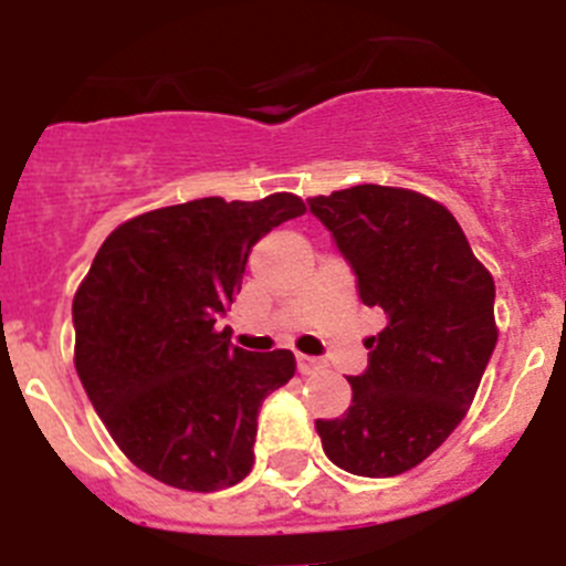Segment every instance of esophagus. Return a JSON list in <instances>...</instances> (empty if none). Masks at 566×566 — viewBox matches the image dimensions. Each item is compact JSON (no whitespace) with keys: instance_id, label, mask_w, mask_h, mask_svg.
<instances>
[{"instance_id":"esophagus-1","label":"esophagus","mask_w":566,"mask_h":566,"mask_svg":"<svg viewBox=\"0 0 566 566\" xmlns=\"http://www.w3.org/2000/svg\"><path fill=\"white\" fill-rule=\"evenodd\" d=\"M317 368H319V359L300 354V357H297V371L300 374H312V371H317Z\"/></svg>"}]
</instances>
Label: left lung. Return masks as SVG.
Wrapping results in <instances>:
<instances>
[{"instance_id": "obj_1", "label": "left lung", "mask_w": 566, "mask_h": 566, "mask_svg": "<svg viewBox=\"0 0 566 566\" xmlns=\"http://www.w3.org/2000/svg\"><path fill=\"white\" fill-rule=\"evenodd\" d=\"M308 209L357 274L385 328L365 339L368 368L352 405L317 419L323 451L354 476H399L431 457L464 419L496 348V286L442 203L411 189L359 184Z\"/></svg>"}]
</instances>
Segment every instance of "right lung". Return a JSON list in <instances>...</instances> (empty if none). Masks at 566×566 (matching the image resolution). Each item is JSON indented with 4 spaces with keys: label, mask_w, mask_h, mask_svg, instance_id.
Here are the masks:
<instances>
[{
    "label": "right lung",
    "mask_w": 566,
    "mask_h": 566,
    "mask_svg": "<svg viewBox=\"0 0 566 566\" xmlns=\"http://www.w3.org/2000/svg\"><path fill=\"white\" fill-rule=\"evenodd\" d=\"M306 212L297 195L198 198L122 223L73 297L76 371L124 457L169 488L212 493L254 464L260 405L294 354L243 352L214 332L252 247Z\"/></svg>",
    "instance_id": "1"
}]
</instances>
